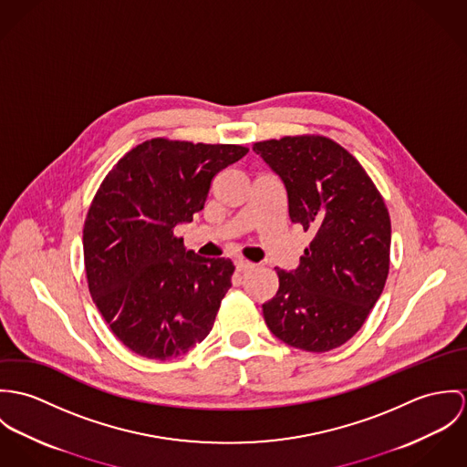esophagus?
Returning <instances> with one entry per match:
<instances>
[{
	"label": "esophagus",
	"mask_w": 467,
	"mask_h": 467,
	"mask_svg": "<svg viewBox=\"0 0 467 467\" xmlns=\"http://www.w3.org/2000/svg\"><path fill=\"white\" fill-rule=\"evenodd\" d=\"M234 265H236V270H238V272H249V270H253V268L256 266L254 263H251V261H247V259H236Z\"/></svg>",
	"instance_id": "esophagus-1"
}]
</instances>
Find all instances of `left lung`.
Here are the masks:
<instances>
[{
	"label": "left lung",
	"instance_id": "1",
	"mask_svg": "<svg viewBox=\"0 0 467 467\" xmlns=\"http://www.w3.org/2000/svg\"><path fill=\"white\" fill-rule=\"evenodd\" d=\"M279 175L294 223L310 231L296 270L277 268L279 290L263 305L285 344L324 353L346 344L379 299L390 265V216L362 164L324 136L254 143Z\"/></svg>",
	"mask_w": 467,
	"mask_h": 467
}]
</instances>
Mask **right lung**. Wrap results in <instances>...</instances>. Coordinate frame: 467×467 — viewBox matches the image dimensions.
Listing matches in <instances>:
<instances>
[{"label":"right lung","mask_w":467,"mask_h":467,"mask_svg":"<svg viewBox=\"0 0 467 467\" xmlns=\"http://www.w3.org/2000/svg\"><path fill=\"white\" fill-rule=\"evenodd\" d=\"M249 149L156 138L121 157L84 223L89 292L110 331L140 357L171 360L202 342L234 265L184 249L175 225L204 209L213 177Z\"/></svg>","instance_id":"obj_1"}]
</instances>
